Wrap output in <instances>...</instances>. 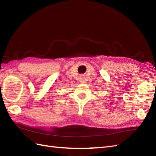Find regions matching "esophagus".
Masks as SVG:
<instances>
[{
    "label": "esophagus",
    "mask_w": 156,
    "mask_h": 156,
    "mask_svg": "<svg viewBox=\"0 0 156 156\" xmlns=\"http://www.w3.org/2000/svg\"><path fill=\"white\" fill-rule=\"evenodd\" d=\"M79 81L81 83H84V79L83 76H81L79 77Z\"/></svg>",
    "instance_id": "obj_1"
}]
</instances>
